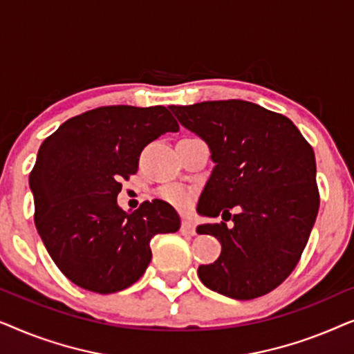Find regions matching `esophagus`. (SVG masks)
Instances as JSON below:
<instances>
[{"instance_id": "obj_1", "label": "esophagus", "mask_w": 354, "mask_h": 354, "mask_svg": "<svg viewBox=\"0 0 354 354\" xmlns=\"http://www.w3.org/2000/svg\"><path fill=\"white\" fill-rule=\"evenodd\" d=\"M180 232H182V235H185V236H195L196 235L195 225H193V222L190 219H183L182 221Z\"/></svg>"}]
</instances>
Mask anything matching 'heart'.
<instances>
[{
	"mask_svg": "<svg viewBox=\"0 0 354 354\" xmlns=\"http://www.w3.org/2000/svg\"><path fill=\"white\" fill-rule=\"evenodd\" d=\"M161 196L166 200L167 203H171V205L180 207V209H183V207H187L188 205H190L192 201V196L190 193H188L185 188L182 187H176V185H171V187H166L162 188L161 190Z\"/></svg>",
	"mask_w": 354,
	"mask_h": 354,
	"instance_id": "heart-1",
	"label": "heart"
}]
</instances>
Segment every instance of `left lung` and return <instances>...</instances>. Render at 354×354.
<instances>
[{
    "instance_id": "1",
    "label": "left lung",
    "mask_w": 354,
    "mask_h": 354,
    "mask_svg": "<svg viewBox=\"0 0 354 354\" xmlns=\"http://www.w3.org/2000/svg\"><path fill=\"white\" fill-rule=\"evenodd\" d=\"M183 127L205 140L214 162L198 214H234V227L201 224L221 256L200 266L205 287L234 299L272 292L297 268L319 211L316 158L282 114L243 100L169 106Z\"/></svg>"
}]
</instances>
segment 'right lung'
<instances>
[{
    "label": "right lung",
    "instance_id": "right-lung-1",
    "mask_svg": "<svg viewBox=\"0 0 354 354\" xmlns=\"http://www.w3.org/2000/svg\"><path fill=\"white\" fill-rule=\"evenodd\" d=\"M166 132H178V124L164 106H104L66 120L41 143L28 178L35 227L71 282L101 295L120 292L147 270L153 236L180 229L177 211L162 200L133 212L118 205L122 178Z\"/></svg>",
    "mask_w": 354,
    "mask_h": 354
}]
</instances>
